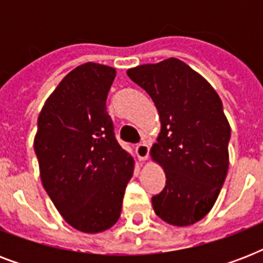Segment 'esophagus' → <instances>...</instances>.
<instances>
[{
  "instance_id": "1",
  "label": "esophagus",
  "mask_w": 263,
  "mask_h": 263,
  "mask_svg": "<svg viewBox=\"0 0 263 263\" xmlns=\"http://www.w3.org/2000/svg\"><path fill=\"white\" fill-rule=\"evenodd\" d=\"M135 152L138 158H139L140 161H144V160H147L148 153H150V147H148L146 143H139L135 147Z\"/></svg>"
}]
</instances>
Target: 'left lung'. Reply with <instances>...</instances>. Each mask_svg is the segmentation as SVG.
Wrapping results in <instances>:
<instances>
[{
  "mask_svg": "<svg viewBox=\"0 0 263 263\" xmlns=\"http://www.w3.org/2000/svg\"><path fill=\"white\" fill-rule=\"evenodd\" d=\"M127 75L152 97L161 119L152 157L164 168L166 185L152 198L153 209L171 225L195 224L212 210L228 173L231 127L220 97L177 59Z\"/></svg>",
  "mask_w": 263,
  "mask_h": 263,
  "instance_id": "left-lung-1",
  "label": "left lung"
}]
</instances>
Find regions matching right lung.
I'll return each mask as SVG.
<instances>
[{
  "label": "right lung",
  "instance_id": "right-lung-1",
  "mask_svg": "<svg viewBox=\"0 0 263 263\" xmlns=\"http://www.w3.org/2000/svg\"><path fill=\"white\" fill-rule=\"evenodd\" d=\"M116 69L87 63L75 68L47 98L34 150L41 180L60 214L80 232L117 222L134 158L119 144L106 111Z\"/></svg>",
  "mask_w": 263,
  "mask_h": 263
}]
</instances>
